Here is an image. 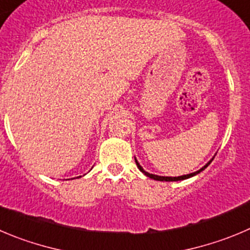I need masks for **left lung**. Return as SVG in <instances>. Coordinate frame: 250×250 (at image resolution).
I'll list each match as a JSON object with an SVG mask.
<instances>
[{"label": "left lung", "mask_w": 250, "mask_h": 250, "mask_svg": "<svg viewBox=\"0 0 250 250\" xmlns=\"http://www.w3.org/2000/svg\"><path fill=\"white\" fill-rule=\"evenodd\" d=\"M135 162H136V166H137V168H139V169L141 170V172L144 173L145 175H147V177H149V178H151V179H154V180H159V182H177V180H184V179H188V178H191V177H194V175L199 174V173H200V172H203V170L205 169V168L208 167V166L210 165L211 162H212V159H211V161H210V162L208 163V165H205V166H204V167L201 168V169L196 170V172H194V173H190V174H187V175H182V177H159V175H154V174H151V173H147L146 170H144V168H142L141 166H140V163L137 162V159H136V158H135Z\"/></svg>", "instance_id": "1"}]
</instances>
